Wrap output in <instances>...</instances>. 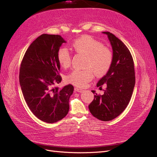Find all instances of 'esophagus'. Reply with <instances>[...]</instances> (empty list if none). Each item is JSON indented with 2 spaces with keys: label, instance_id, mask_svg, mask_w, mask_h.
Masks as SVG:
<instances>
[{
  "label": "esophagus",
  "instance_id": "obj_1",
  "mask_svg": "<svg viewBox=\"0 0 157 157\" xmlns=\"http://www.w3.org/2000/svg\"><path fill=\"white\" fill-rule=\"evenodd\" d=\"M75 92H84V90L80 88H77V87H76L75 88Z\"/></svg>",
  "mask_w": 157,
  "mask_h": 157
}]
</instances>
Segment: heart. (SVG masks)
I'll list each match as a JSON object with an SVG mask.
<instances>
[{
	"instance_id": "obj_1",
	"label": "heart",
	"mask_w": 157,
	"mask_h": 157,
	"mask_svg": "<svg viewBox=\"0 0 157 157\" xmlns=\"http://www.w3.org/2000/svg\"><path fill=\"white\" fill-rule=\"evenodd\" d=\"M73 50L78 54L86 56L84 70H74L67 77V81L75 86L84 87L94 77L105 75L110 69L113 60V54L110 48L90 36H82L76 39L71 44ZM58 60L61 67L68 68L71 58L66 48L58 52Z\"/></svg>"
}]
</instances>
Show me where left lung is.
<instances>
[{"label": "left lung", "instance_id": "left-lung-1", "mask_svg": "<svg viewBox=\"0 0 157 157\" xmlns=\"http://www.w3.org/2000/svg\"><path fill=\"white\" fill-rule=\"evenodd\" d=\"M107 35L113 49V60L110 69L97 84L101 88L106 85L103 95L95 94L88 108L98 119L109 121L124 111L132 97L135 86L134 64L130 52L123 42L110 32H102Z\"/></svg>", "mask_w": 157, "mask_h": 157}]
</instances>
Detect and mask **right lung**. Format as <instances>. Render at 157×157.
I'll return each instance as SVG.
<instances>
[{
    "label": "right lung",
    "mask_w": 157,
    "mask_h": 157,
    "mask_svg": "<svg viewBox=\"0 0 157 157\" xmlns=\"http://www.w3.org/2000/svg\"><path fill=\"white\" fill-rule=\"evenodd\" d=\"M66 41L60 35L42 34L27 50L21 63L20 84L31 112L47 123L63 118L69 110L73 85L54 87L61 81L58 52Z\"/></svg>",
    "instance_id": "obj_1"
}]
</instances>
